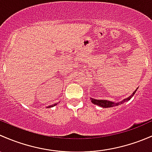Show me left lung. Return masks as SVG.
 <instances>
[{"instance_id": "1", "label": "left lung", "mask_w": 152, "mask_h": 152, "mask_svg": "<svg viewBox=\"0 0 152 152\" xmlns=\"http://www.w3.org/2000/svg\"><path fill=\"white\" fill-rule=\"evenodd\" d=\"M137 89H136V90L134 91L133 93H132V94H131L130 96H129V97H127V98H126V99H123L122 101L118 102H111V101H109V100L95 99H92V98H90V99H91V102L93 103L94 104H96V105L99 106V107H104V108H107V107H115V106L120 105V104H123V103H124V102H127V101H129V100H130L131 98H132V96H134V94H135V92H136V91H137Z\"/></svg>"}]
</instances>
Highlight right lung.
Returning <instances> with one entry per match:
<instances>
[{
	"mask_svg": "<svg viewBox=\"0 0 152 152\" xmlns=\"http://www.w3.org/2000/svg\"><path fill=\"white\" fill-rule=\"evenodd\" d=\"M56 104H53V105H50V106H49V107H53V106L56 105Z\"/></svg>",
	"mask_w": 152,
	"mask_h": 152,
	"instance_id": "1",
	"label": "right lung"
}]
</instances>
